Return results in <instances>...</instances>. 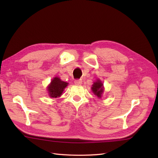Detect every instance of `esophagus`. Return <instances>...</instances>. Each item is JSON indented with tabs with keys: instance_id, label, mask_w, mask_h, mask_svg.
Listing matches in <instances>:
<instances>
[{
	"instance_id": "esophagus-1",
	"label": "esophagus",
	"mask_w": 158,
	"mask_h": 158,
	"mask_svg": "<svg viewBox=\"0 0 158 158\" xmlns=\"http://www.w3.org/2000/svg\"><path fill=\"white\" fill-rule=\"evenodd\" d=\"M74 84L76 85H81L82 84V80L81 79H78L74 80Z\"/></svg>"
}]
</instances>
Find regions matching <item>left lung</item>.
Listing matches in <instances>:
<instances>
[{
  "instance_id": "obj_1",
  "label": "left lung",
  "mask_w": 158,
  "mask_h": 158,
  "mask_svg": "<svg viewBox=\"0 0 158 158\" xmlns=\"http://www.w3.org/2000/svg\"><path fill=\"white\" fill-rule=\"evenodd\" d=\"M92 89L95 95H96L99 98L102 97V94L103 92V84L101 82V81L98 80L96 82H95L92 85Z\"/></svg>"
}]
</instances>
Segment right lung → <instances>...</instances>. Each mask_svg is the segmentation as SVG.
Masks as SVG:
<instances>
[{"mask_svg": "<svg viewBox=\"0 0 158 158\" xmlns=\"http://www.w3.org/2000/svg\"><path fill=\"white\" fill-rule=\"evenodd\" d=\"M67 85L68 83L62 81L59 78H54L47 89L49 91L50 97L57 98L60 96L64 89L67 86Z\"/></svg>", "mask_w": 158, "mask_h": 158, "instance_id": "1", "label": "right lung"}]
</instances>
